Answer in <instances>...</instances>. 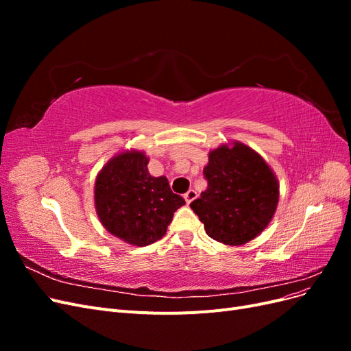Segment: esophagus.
<instances>
[{
  "label": "esophagus",
  "instance_id": "obj_1",
  "mask_svg": "<svg viewBox=\"0 0 351 351\" xmlns=\"http://www.w3.org/2000/svg\"><path fill=\"white\" fill-rule=\"evenodd\" d=\"M196 197H197V193L195 192V190H189V192L184 195V199H186V202H187V205L192 204V202H193Z\"/></svg>",
  "mask_w": 351,
  "mask_h": 351
}]
</instances>
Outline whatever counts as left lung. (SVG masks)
<instances>
[{
    "label": "left lung",
    "instance_id": "obj_1",
    "mask_svg": "<svg viewBox=\"0 0 351 351\" xmlns=\"http://www.w3.org/2000/svg\"><path fill=\"white\" fill-rule=\"evenodd\" d=\"M208 189L190 204L206 234L241 246L268 227L280 199V183L267 161L239 141L209 152Z\"/></svg>",
    "mask_w": 351,
    "mask_h": 351
}]
</instances>
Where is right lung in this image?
Wrapping results in <instances>:
<instances>
[{
	"mask_svg": "<svg viewBox=\"0 0 351 351\" xmlns=\"http://www.w3.org/2000/svg\"><path fill=\"white\" fill-rule=\"evenodd\" d=\"M142 151H121L102 167L95 180V209L112 236L147 246L162 239L174 212L186 202L173 193L167 177H152Z\"/></svg>",
	"mask_w": 351,
	"mask_h": 351,
	"instance_id": "add662e5",
	"label": "right lung"
}]
</instances>
